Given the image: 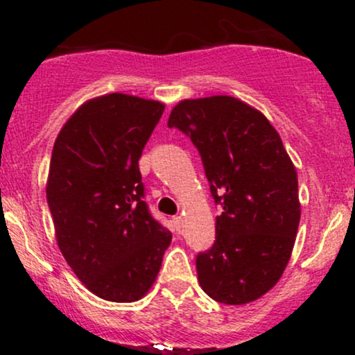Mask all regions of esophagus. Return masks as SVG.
<instances>
[{"label":"esophagus","instance_id":"34e87169","mask_svg":"<svg viewBox=\"0 0 355 355\" xmlns=\"http://www.w3.org/2000/svg\"><path fill=\"white\" fill-rule=\"evenodd\" d=\"M173 225H175V229L180 232L182 227H183V217H175L173 218Z\"/></svg>","mask_w":355,"mask_h":355}]
</instances>
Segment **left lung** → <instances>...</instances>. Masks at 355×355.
<instances>
[{"mask_svg":"<svg viewBox=\"0 0 355 355\" xmlns=\"http://www.w3.org/2000/svg\"><path fill=\"white\" fill-rule=\"evenodd\" d=\"M168 126L202 155L215 203L217 240L198 254V284L227 305L267 294L282 277L300 222L297 170L262 112L229 95L182 100Z\"/></svg>","mask_w":355,"mask_h":355,"instance_id":"left-lung-1","label":"left lung"}]
</instances>
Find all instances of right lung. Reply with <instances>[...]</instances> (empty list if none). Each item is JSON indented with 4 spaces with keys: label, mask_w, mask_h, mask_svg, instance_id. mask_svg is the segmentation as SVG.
<instances>
[{
    "label": "right lung",
    "mask_w": 355,
    "mask_h": 355,
    "mask_svg": "<svg viewBox=\"0 0 355 355\" xmlns=\"http://www.w3.org/2000/svg\"><path fill=\"white\" fill-rule=\"evenodd\" d=\"M165 103L125 93L85 101L53 146L46 180L60 252L92 294L137 302L152 288L172 234L148 214L138 168Z\"/></svg>",
    "instance_id": "add662e5"
}]
</instances>
